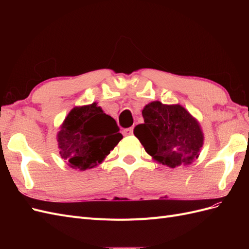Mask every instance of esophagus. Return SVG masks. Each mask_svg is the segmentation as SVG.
Returning <instances> with one entry per match:
<instances>
[{
    "label": "esophagus",
    "mask_w": 249,
    "mask_h": 249,
    "mask_svg": "<svg viewBox=\"0 0 249 249\" xmlns=\"http://www.w3.org/2000/svg\"><path fill=\"white\" fill-rule=\"evenodd\" d=\"M124 136H130V135L133 134V127H127V129H124L123 131Z\"/></svg>",
    "instance_id": "1"
}]
</instances>
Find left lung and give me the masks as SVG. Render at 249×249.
I'll return each instance as SVG.
<instances>
[{"label": "left lung", "instance_id": "8db88e82", "mask_svg": "<svg viewBox=\"0 0 249 249\" xmlns=\"http://www.w3.org/2000/svg\"><path fill=\"white\" fill-rule=\"evenodd\" d=\"M142 116L144 124L135 126L134 135L155 161L175 168L197 159L203 134L184 107L156 101L143 108Z\"/></svg>", "mask_w": 249, "mask_h": 249}]
</instances>
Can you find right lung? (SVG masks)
Masks as SVG:
<instances>
[{
	"label": "right lung",
	"mask_w": 249,
	"mask_h": 249,
	"mask_svg": "<svg viewBox=\"0 0 249 249\" xmlns=\"http://www.w3.org/2000/svg\"><path fill=\"white\" fill-rule=\"evenodd\" d=\"M122 139L114 118L96 103L74 107L57 134L60 156L71 168L80 170L101 164Z\"/></svg>",
	"instance_id": "obj_1"
}]
</instances>
